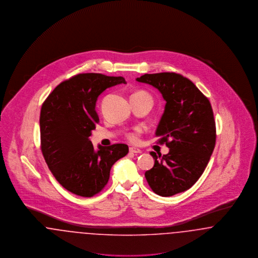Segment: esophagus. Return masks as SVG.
Wrapping results in <instances>:
<instances>
[{"instance_id":"1","label":"esophagus","mask_w":258,"mask_h":258,"mask_svg":"<svg viewBox=\"0 0 258 258\" xmlns=\"http://www.w3.org/2000/svg\"><path fill=\"white\" fill-rule=\"evenodd\" d=\"M130 152L133 153V154H140V153H141V150H140V149H137V148L131 147L130 148Z\"/></svg>"}]
</instances>
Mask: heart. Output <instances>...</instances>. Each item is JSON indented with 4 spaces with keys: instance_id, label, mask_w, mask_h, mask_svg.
<instances>
[{
    "instance_id": "heart-1",
    "label": "heart",
    "mask_w": 258,
    "mask_h": 258,
    "mask_svg": "<svg viewBox=\"0 0 258 258\" xmlns=\"http://www.w3.org/2000/svg\"><path fill=\"white\" fill-rule=\"evenodd\" d=\"M135 95H140V96H144V97H147V98H150V99H152L151 97L146 94V93H144V92H138V93H136ZM132 141H135L136 139H137V133H132V134H130L128 136H127Z\"/></svg>"
}]
</instances>
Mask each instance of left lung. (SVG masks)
Returning <instances> with one entry per match:
<instances>
[{
    "label": "left lung",
    "mask_w": 258,
    "mask_h": 258,
    "mask_svg": "<svg viewBox=\"0 0 258 258\" xmlns=\"http://www.w3.org/2000/svg\"><path fill=\"white\" fill-rule=\"evenodd\" d=\"M136 81L155 87L166 101L156 136L169 153H150L155 164L145 172L148 184L160 197L183 192L197 183L215 148L216 123L211 103L181 74H144Z\"/></svg>",
    "instance_id": "8db88e82"
}]
</instances>
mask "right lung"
Instances as JSON below:
<instances>
[{
	"mask_svg": "<svg viewBox=\"0 0 258 258\" xmlns=\"http://www.w3.org/2000/svg\"><path fill=\"white\" fill-rule=\"evenodd\" d=\"M125 84L122 76L80 74L61 82L41 106V152L56 180L69 191L91 197L107 184L112 165L128 153L125 144L96 151L89 139L98 123L96 103L107 88Z\"/></svg>",
	"mask_w": 258,
	"mask_h": 258,
	"instance_id": "add662e5",
	"label": "right lung"
}]
</instances>
